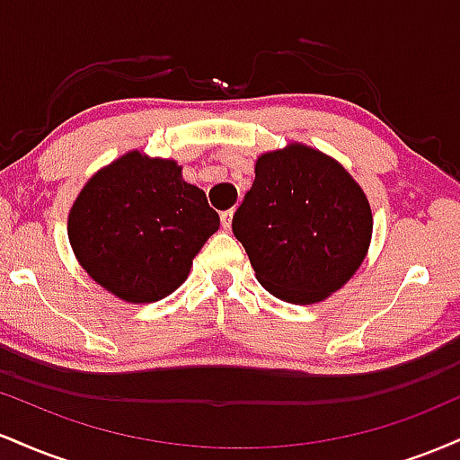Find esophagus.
<instances>
[{
    "mask_svg": "<svg viewBox=\"0 0 460 460\" xmlns=\"http://www.w3.org/2000/svg\"><path fill=\"white\" fill-rule=\"evenodd\" d=\"M234 209H226V212L220 214V223H223V229L229 231L231 229V220H234Z\"/></svg>",
    "mask_w": 460,
    "mask_h": 460,
    "instance_id": "1",
    "label": "esophagus"
}]
</instances>
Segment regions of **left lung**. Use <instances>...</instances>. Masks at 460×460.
Segmentation results:
<instances>
[{"instance_id":"8db88e82","label":"left lung","mask_w":460,"mask_h":460,"mask_svg":"<svg viewBox=\"0 0 460 460\" xmlns=\"http://www.w3.org/2000/svg\"><path fill=\"white\" fill-rule=\"evenodd\" d=\"M231 226L257 281L285 303L309 305L337 292L361 266L372 209L335 160L289 145L257 160Z\"/></svg>"}]
</instances>
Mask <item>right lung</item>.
<instances>
[{
  "instance_id": "1",
  "label": "right lung",
  "mask_w": 460,
  "mask_h": 460,
  "mask_svg": "<svg viewBox=\"0 0 460 460\" xmlns=\"http://www.w3.org/2000/svg\"><path fill=\"white\" fill-rule=\"evenodd\" d=\"M218 214L172 160L131 151L84 186L68 214L75 257L128 303H155L186 281Z\"/></svg>"
}]
</instances>
